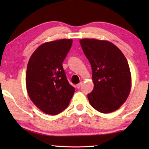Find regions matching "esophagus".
Instances as JSON below:
<instances>
[{"label": "esophagus", "mask_w": 149, "mask_h": 149, "mask_svg": "<svg viewBox=\"0 0 149 149\" xmlns=\"http://www.w3.org/2000/svg\"><path fill=\"white\" fill-rule=\"evenodd\" d=\"M81 85H82V83H79V84H77V85H76V87H77V89H79V88L81 87Z\"/></svg>", "instance_id": "esophagus-1"}]
</instances>
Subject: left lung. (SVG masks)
<instances>
[{"mask_svg":"<svg viewBox=\"0 0 149 149\" xmlns=\"http://www.w3.org/2000/svg\"><path fill=\"white\" fill-rule=\"evenodd\" d=\"M93 71L94 88L87 95L91 105L107 114L118 109L130 94L132 78L127 59L112 42L94 39L80 40Z\"/></svg>","mask_w":149,"mask_h":149,"instance_id":"obj_1","label":"left lung"}]
</instances>
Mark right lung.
Here are the masks:
<instances>
[{
  "label": "right lung",
  "mask_w": 149,
  "mask_h": 149,
  "mask_svg": "<svg viewBox=\"0 0 149 149\" xmlns=\"http://www.w3.org/2000/svg\"><path fill=\"white\" fill-rule=\"evenodd\" d=\"M72 45L61 39L41 45L30 57L26 83L29 98L47 114L56 115L68 107L75 88L69 84L62 62Z\"/></svg>",
  "instance_id": "1"
}]
</instances>
